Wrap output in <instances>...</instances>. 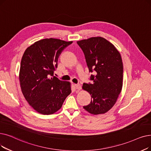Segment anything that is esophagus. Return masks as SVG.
Listing matches in <instances>:
<instances>
[{
	"label": "esophagus",
	"mask_w": 151,
	"mask_h": 151,
	"mask_svg": "<svg viewBox=\"0 0 151 151\" xmlns=\"http://www.w3.org/2000/svg\"><path fill=\"white\" fill-rule=\"evenodd\" d=\"M75 86L76 89H78V90H80L81 89V84H75Z\"/></svg>",
	"instance_id": "34e87169"
}]
</instances>
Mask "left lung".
<instances>
[{"label":"left lung","mask_w":151,"mask_h":151,"mask_svg":"<svg viewBox=\"0 0 151 151\" xmlns=\"http://www.w3.org/2000/svg\"><path fill=\"white\" fill-rule=\"evenodd\" d=\"M86 58L93 84L84 83L82 88L91 96L83 108L91 114L107 112L112 108L123 86V67L121 55L114 45L102 37H93L77 41Z\"/></svg>","instance_id":"1"}]
</instances>
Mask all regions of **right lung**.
Instances as JSON below:
<instances>
[{"instance_id": "right-lung-1", "label": "right lung", "mask_w": 151, "mask_h": 151, "mask_svg": "<svg viewBox=\"0 0 151 151\" xmlns=\"http://www.w3.org/2000/svg\"><path fill=\"white\" fill-rule=\"evenodd\" d=\"M72 41L44 39L30 45L22 58L19 80L22 93L36 112L52 114L71 93V83L54 76L58 58Z\"/></svg>"}]
</instances>
